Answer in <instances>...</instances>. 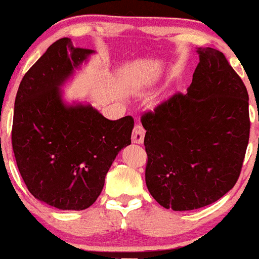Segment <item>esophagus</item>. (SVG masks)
<instances>
[{
    "label": "esophagus",
    "mask_w": 259,
    "mask_h": 259,
    "mask_svg": "<svg viewBox=\"0 0 259 259\" xmlns=\"http://www.w3.org/2000/svg\"><path fill=\"white\" fill-rule=\"evenodd\" d=\"M144 138H145V129L142 127V125H140V124H136L133 132V138H132L133 142L134 144H142V142H144Z\"/></svg>",
    "instance_id": "esophagus-1"
}]
</instances>
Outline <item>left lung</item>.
<instances>
[{
  "mask_svg": "<svg viewBox=\"0 0 259 259\" xmlns=\"http://www.w3.org/2000/svg\"><path fill=\"white\" fill-rule=\"evenodd\" d=\"M187 94L145 113L146 185L160 206L192 210L233 189L249 139L248 94L221 51L197 49Z\"/></svg>",
  "mask_w": 259,
  "mask_h": 259,
  "instance_id": "1",
  "label": "left lung"
}]
</instances>
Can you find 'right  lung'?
I'll return each mask as SVG.
<instances>
[{"mask_svg":"<svg viewBox=\"0 0 259 259\" xmlns=\"http://www.w3.org/2000/svg\"><path fill=\"white\" fill-rule=\"evenodd\" d=\"M94 53L59 38L26 72L14 102L19 173L36 200L62 210L90 207L113 160L132 144L130 115L109 120L90 103L63 99L62 88Z\"/></svg>","mask_w":259,"mask_h":259,"instance_id":"right-lung-1","label":"right lung"}]
</instances>
